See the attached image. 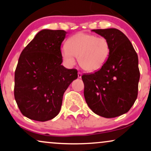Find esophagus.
<instances>
[{
  "mask_svg": "<svg viewBox=\"0 0 151 151\" xmlns=\"http://www.w3.org/2000/svg\"><path fill=\"white\" fill-rule=\"evenodd\" d=\"M81 76H82V74L81 72H78V78H81Z\"/></svg>",
  "mask_w": 151,
  "mask_h": 151,
  "instance_id": "1",
  "label": "esophagus"
}]
</instances>
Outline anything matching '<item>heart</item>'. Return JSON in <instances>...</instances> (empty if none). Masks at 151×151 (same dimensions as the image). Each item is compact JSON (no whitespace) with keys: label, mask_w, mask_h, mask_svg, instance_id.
<instances>
[{"label":"heart","mask_w":151,"mask_h":151,"mask_svg":"<svg viewBox=\"0 0 151 151\" xmlns=\"http://www.w3.org/2000/svg\"><path fill=\"white\" fill-rule=\"evenodd\" d=\"M110 51V43L106 38L79 32L69 39L67 46L62 47L61 55L68 65H73L77 57L82 70L94 72L104 65Z\"/></svg>","instance_id":"1"}]
</instances>
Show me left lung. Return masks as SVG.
Segmentation results:
<instances>
[{
  "label": "left lung",
  "instance_id": "8db88e82",
  "mask_svg": "<svg viewBox=\"0 0 151 151\" xmlns=\"http://www.w3.org/2000/svg\"><path fill=\"white\" fill-rule=\"evenodd\" d=\"M92 31L108 40L111 51L99 70L81 77L84 98L91 111L100 116H119L129 111L138 96V55L129 38L118 29Z\"/></svg>",
  "mask_w": 151,
  "mask_h": 151
}]
</instances>
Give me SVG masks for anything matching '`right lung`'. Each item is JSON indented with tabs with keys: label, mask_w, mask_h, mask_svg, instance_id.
Instances as JSON below:
<instances>
[{
	"label": "right lung",
	"mask_w": 151,
	"mask_h": 151,
	"mask_svg": "<svg viewBox=\"0 0 151 151\" xmlns=\"http://www.w3.org/2000/svg\"><path fill=\"white\" fill-rule=\"evenodd\" d=\"M65 30H42L22 50L15 72L14 96L22 115L37 121L60 113L65 91L78 77L61 64Z\"/></svg>",
	"instance_id": "obj_1"
}]
</instances>
